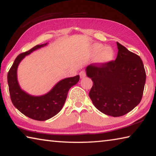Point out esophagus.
I'll use <instances>...</instances> for the list:
<instances>
[{"label":"esophagus","mask_w":156,"mask_h":156,"mask_svg":"<svg viewBox=\"0 0 156 156\" xmlns=\"http://www.w3.org/2000/svg\"><path fill=\"white\" fill-rule=\"evenodd\" d=\"M79 74H80V78H84L86 76V72H84V71H81Z\"/></svg>","instance_id":"34e87169"}]
</instances>
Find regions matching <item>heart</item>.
Segmentation results:
<instances>
[{"instance_id":"b5f03b06","label":"heart","mask_w":156,"mask_h":156,"mask_svg":"<svg viewBox=\"0 0 156 156\" xmlns=\"http://www.w3.org/2000/svg\"><path fill=\"white\" fill-rule=\"evenodd\" d=\"M91 51L94 56H99V61L100 62H107L113 58L114 52L111 47H105L102 44H94L91 47Z\"/></svg>"}]
</instances>
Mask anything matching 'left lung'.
I'll use <instances>...</instances> for the list:
<instances>
[{"label":"left lung","instance_id":"1","mask_svg":"<svg viewBox=\"0 0 156 156\" xmlns=\"http://www.w3.org/2000/svg\"><path fill=\"white\" fill-rule=\"evenodd\" d=\"M115 60L94 63L86 68L93 81L92 102L105 114L119 117L133 110L142 100L146 72L140 58L117 42Z\"/></svg>","mask_w":156,"mask_h":156}]
</instances>
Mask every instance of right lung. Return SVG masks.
I'll list each match as a JSON object with an SVG mask.
<instances>
[{"mask_svg": "<svg viewBox=\"0 0 156 156\" xmlns=\"http://www.w3.org/2000/svg\"><path fill=\"white\" fill-rule=\"evenodd\" d=\"M47 43L37 44L27 51L18 55L7 74L10 98L14 107L33 120L44 121L58 113L64 105L68 91L77 84L79 75L59 81L51 91L41 96H34L21 89L17 79V69L20 62L35 50L45 46Z\"/></svg>", "mask_w": 156, "mask_h": 156, "instance_id": "obj_1", "label": "right lung"}]
</instances>
